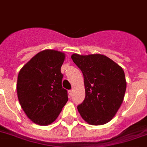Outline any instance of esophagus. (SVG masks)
Segmentation results:
<instances>
[{
	"label": "esophagus",
	"instance_id": "34e87169",
	"mask_svg": "<svg viewBox=\"0 0 147 147\" xmlns=\"http://www.w3.org/2000/svg\"><path fill=\"white\" fill-rule=\"evenodd\" d=\"M68 93H69V96H72V94H73V89H72V90H70V91H68Z\"/></svg>",
	"mask_w": 147,
	"mask_h": 147
}]
</instances>
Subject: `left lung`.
Wrapping results in <instances>:
<instances>
[{"mask_svg":"<svg viewBox=\"0 0 147 147\" xmlns=\"http://www.w3.org/2000/svg\"><path fill=\"white\" fill-rule=\"evenodd\" d=\"M73 61L82 71L86 98L77 106L86 123L100 126L109 123L123 103L126 81L123 68L105 55L74 53Z\"/></svg>","mask_w":147,"mask_h":147,"instance_id":"obj_1","label":"left lung"}]
</instances>
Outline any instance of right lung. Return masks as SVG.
<instances>
[{"mask_svg":"<svg viewBox=\"0 0 147 147\" xmlns=\"http://www.w3.org/2000/svg\"><path fill=\"white\" fill-rule=\"evenodd\" d=\"M65 53L45 50L38 53L20 70L17 94L22 109L34 123H53L68 100L61 86V67Z\"/></svg>","mask_w":147,"mask_h":147,"instance_id":"obj_1","label":"right lung"}]
</instances>
